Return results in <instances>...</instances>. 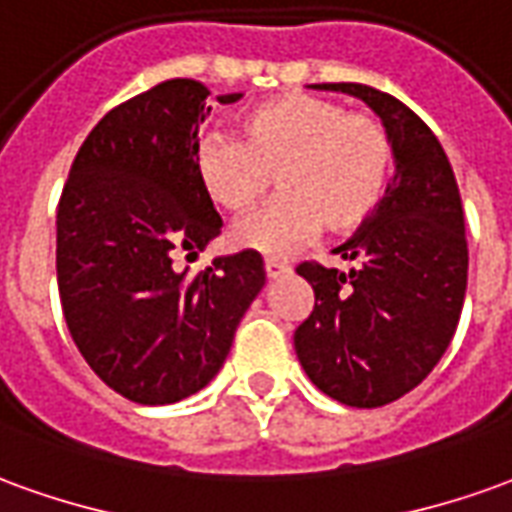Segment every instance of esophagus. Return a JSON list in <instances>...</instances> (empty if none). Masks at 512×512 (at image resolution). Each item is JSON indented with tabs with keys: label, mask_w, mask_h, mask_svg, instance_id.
<instances>
[{
	"label": "esophagus",
	"mask_w": 512,
	"mask_h": 512,
	"mask_svg": "<svg viewBox=\"0 0 512 512\" xmlns=\"http://www.w3.org/2000/svg\"><path fill=\"white\" fill-rule=\"evenodd\" d=\"M288 271H291V266H288V263H282V260H277V257H268V260H266V277H268V280L285 277Z\"/></svg>",
	"instance_id": "obj_1"
}]
</instances>
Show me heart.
Segmentation results:
<instances>
[{
  "mask_svg": "<svg viewBox=\"0 0 512 512\" xmlns=\"http://www.w3.org/2000/svg\"><path fill=\"white\" fill-rule=\"evenodd\" d=\"M393 144L374 113L341 102L282 94L241 113L235 138H205L194 152L199 191L224 213L244 216L268 194H282L232 230V244L260 255H288L321 227L346 235L366 224L391 182Z\"/></svg>",
  "mask_w": 512,
  "mask_h": 512,
  "instance_id": "heart-1",
  "label": "heart"
}]
</instances>
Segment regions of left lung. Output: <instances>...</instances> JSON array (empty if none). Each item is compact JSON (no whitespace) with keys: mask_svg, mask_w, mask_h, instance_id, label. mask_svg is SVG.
<instances>
[{"mask_svg":"<svg viewBox=\"0 0 512 512\" xmlns=\"http://www.w3.org/2000/svg\"><path fill=\"white\" fill-rule=\"evenodd\" d=\"M321 88L360 96L388 127L396 174L374 216L332 252L296 266L313 285V313L296 327V357L341 405L382 407L413 391L452 341L468 280L463 202L435 132L396 96L360 82Z\"/></svg>","mask_w":512,"mask_h":512,"instance_id":"obj_1","label":"left lung"}]
</instances>
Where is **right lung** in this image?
Masks as SVG:
<instances>
[{
    "label": "right lung",
    "mask_w": 512,
    "mask_h": 512,
    "mask_svg": "<svg viewBox=\"0 0 512 512\" xmlns=\"http://www.w3.org/2000/svg\"><path fill=\"white\" fill-rule=\"evenodd\" d=\"M207 96L202 82L166 80L113 107L82 141L57 205V288L71 338L96 377L138 405L202 391L266 285L252 249L194 277L174 266L177 252L196 255L221 232L194 174Z\"/></svg>",
    "instance_id": "obj_1"
}]
</instances>
